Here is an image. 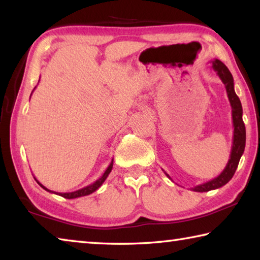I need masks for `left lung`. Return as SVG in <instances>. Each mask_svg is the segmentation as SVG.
<instances>
[{"mask_svg":"<svg viewBox=\"0 0 260 260\" xmlns=\"http://www.w3.org/2000/svg\"><path fill=\"white\" fill-rule=\"evenodd\" d=\"M211 68L217 72L218 77L221 79L223 85H225L228 100H230V103L232 107V118H233V127H234V131H233V144H232L231 156H230V159H228L226 167L223 169L222 172L218 175V177L210 180L208 182L201 183L199 186L191 188V190L197 191V192L210 191V190H213V189H218L220 187L225 186V184L233 178V175H234L245 148V126H244L243 119H242L243 110H242V104L239 96L236 95L234 90V79H233V76L230 72V70L227 69L226 65L223 64L221 60L219 59L211 60ZM164 173L167 175V178L171 179L169 174L166 172Z\"/></svg>","mask_w":260,"mask_h":260,"instance_id":"1","label":"left lung"}]
</instances>
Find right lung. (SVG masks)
<instances>
[{
	"instance_id": "obj_1",
	"label": "right lung",
	"mask_w": 260,
	"mask_h": 260,
	"mask_svg": "<svg viewBox=\"0 0 260 260\" xmlns=\"http://www.w3.org/2000/svg\"><path fill=\"white\" fill-rule=\"evenodd\" d=\"M34 89H35V88H34ZM32 93H33V91H32ZM30 95H32V94H30ZM112 166H113V159L111 160V162H110V165L108 166V169L105 170V172L103 173V175H102V177H101L100 179L96 180V181L93 182V183L88 184V186H86V187H83V188H81V189H78V190L71 191V192H55V191H52V190H49V189L46 188L45 186H43L42 183L39 182L37 179H35V178H34V179L37 180V182H38L39 184H40V186H41L43 189H45V190L49 191V192H52V193H56V195H59V196H61V197H64V199L73 200V199H78V197H82V196L90 195V193H93L94 191L98 190V189H99L101 186H102L105 180H107L108 175L110 174V172H111Z\"/></svg>"
}]
</instances>
